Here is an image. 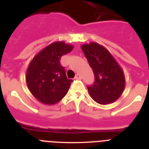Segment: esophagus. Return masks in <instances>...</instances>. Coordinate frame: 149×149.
Masks as SVG:
<instances>
[{
    "instance_id": "1",
    "label": "esophagus",
    "mask_w": 149,
    "mask_h": 149,
    "mask_svg": "<svg viewBox=\"0 0 149 149\" xmlns=\"http://www.w3.org/2000/svg\"><path fill=\"white\" fill-rule=\"evenodd\" d=\"M74 78H75V79H81L82 77L79 74H77Z\"/></svg>"
}]
</instances>
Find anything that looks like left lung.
<instances>
[{
	"label": "left lung",
	"mask_w": 149,
	"mask_h": 149,
	"mask_svg": "<svg viewBox=\"0 0 149 149\" xmlns=\"http://www.w3.org/2000/svg\"><path fill=\"white\" fill-rule=\"evenodd\" d=\"M81 48L95 75L93 84L87 86L90 96L100 104L116 101L125 88L122 68L109 51L98 43L85 44Z\"/></svg>",
	"instance_id": "1"
}]
</instances>
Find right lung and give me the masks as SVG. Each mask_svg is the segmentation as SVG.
I'll return each mask as SVG.
<instances>
[{
  "mask_svg": "<svg viewBox=\"0 0 149 149\" xmlns=\"http://www.w3.org/2000/svg\"><path fill=\"white\" fill-rule=\"evenodd\" d=\"M72 49V45L56 42L43 49L30 63L26 84L33 96L43 104H56L67 94L73 80L67 78L60 61Z\"/></svg>",
  "mask_w": 149,
  "mask_h": 149,
  "instance_id": "right-lung-1",
  "label": "right lung"
}]
</instances>
